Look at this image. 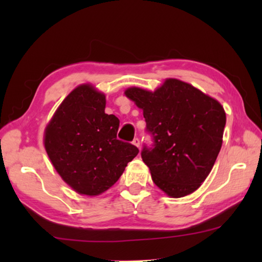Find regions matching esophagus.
Here are the masks:
<instances>
[{
  "instance_id": "esophagus-1",
  "label": "esophagus",
  "mask_w": 262,
  "mask_h": 262,
  "mask_svg": "<svg viewBox=\"0 0 262 262\" xmlns=\"http://www.w3.org/2000/svg\"><path fill=\"white\" fill-rule=\"evenodd\" d=\"M133 144L135 145V147H137V148H140V144H141V141H140V139L139 137H135L134 140H133Z\"/></svg>"
}]
</instances>
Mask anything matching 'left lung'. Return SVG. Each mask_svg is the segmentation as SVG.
Returning a JSON list of instances; mask_svg holds the SVG:
<instances>
[{
    "label": "left lung",
    "mask_w": 262,
    "mask_h": 262,
    "mask_svg": "<svg viewBox=\"0 0 262 262\" xmlns=\"http://www.w3.org/2000/svg\"><path fill=\"white\" fill-rule=\"evenodd\" d=\"M125 95L143 110L152 148L141 156L152 181L171 198L200 187L222 147L227 122L223 106L199 89L167 78L156 91L129 88Z\"/></svg>",
    "instance_id": "left-lung-1"
}]
</instances>
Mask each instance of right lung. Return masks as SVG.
Returning <instances> with one entry per match:
<instances>
[{
  "label": "right lung",
  "mask_w": 262,
  "mask_h": 262,
  "mask_svg": "<svg viewBox=\"0 0 262 262\" xmlns=\"http://www.w3.org/2000/svg\"><path fill=\"white\" fill-rule=\"evenodd\" d=\"M105 95L90 84L70 92L48 123L46 152L75 192L95 196L117 183L139 149L117 139L120 121L105 113Z\"/></svg>",
  "instance_id": "add662e5"
}]
</instances>
